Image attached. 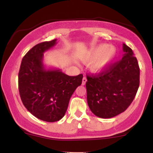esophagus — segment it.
<instances>
[{"label": "esophagus", "mask_w": 153, "mask_h": 153, "mask_svg": "<svg viewBox=\"0 0 153 153\" xmlns=\"http://www.w3.org/2000/svg\"><path fill=\"white\" fill-rule=\"evenodd\" d=\"M86 81H87V78H85V77H83V78H82V85H85Z\"/></svg>", "instance_id": "esophagus-1"}]
</instances>
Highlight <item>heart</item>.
<instances>
[{"label":"heart","instance_id":"heart-1","mask_svg":"<svg viewBox=\"0 0 153 153\" xmlns=\"http://www.w3.org/2000/svg\"><path fill=\"white\" fill-rule=\"evenodd\" d=\"M116 54L115 48L102 44L87 51L80 56L83 62H91V69L94 72H101L110 65Z\"/></svg>","mask_w":153,"mask_h":153}]
</instances>
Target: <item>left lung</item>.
Returning <instances> with one entry per match:
<instances>
[{
    "label": "left lung",
    "mask_w": 153,
    "mask_h": 153,
    "mask_svg": "<svg viewBox=\"0 0 153 153\" xmlns=\"http://www.w3.org/2000/svg\"><path fill=\"white\" fill-rule=\"evenodd\" d=\"M122 59L96 75H87V101L100 118L116 117L134 100L140 85V68L132 50L123 44Z\"/></svg>",
    "instance_id": "1"
}]
</instances>
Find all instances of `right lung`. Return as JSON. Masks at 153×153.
Wrapping results in <instances>:
<instances>
[{
	"label": "right lung",
	"instance_id": "add662e5",
	"mask_svg": "<svg viewBox=\"0 0 153 153\" xmlns=\"http://www.w3.org/2000/svg\"><path fill=\"white\" fill-rule=\"evenodd\" d=\"M57 39L35 45L23 57L19 73V90L23 104L36 118L47 122L60 120L71 96L81 85L82 75L69 76L59 69H46L44 53Z\"/></svg>",
	"mask_w": 153,
	"mask_h": 153
}]
</instances>
